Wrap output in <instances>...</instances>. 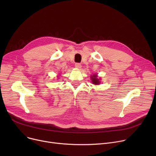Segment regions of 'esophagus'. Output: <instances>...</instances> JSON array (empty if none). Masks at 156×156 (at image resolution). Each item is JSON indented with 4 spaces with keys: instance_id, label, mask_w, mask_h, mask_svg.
<instances>
[{
    "instance_id": "esophagus-1",
    "label": "esophagus",
    "mask_w": 156,
    "mask_h": 156,
    "mask_svg": "<svg viewBox=\"0 0 156 156\" xmlns=\"http://www.w3.org/2000/svg\"><path fill=\"white\" fill-rule=\"evenodd\" d=\"M75 66L77 69H80L81 68V65L80 63H76L75 65Z\"/></svg>"
}]
</instances>
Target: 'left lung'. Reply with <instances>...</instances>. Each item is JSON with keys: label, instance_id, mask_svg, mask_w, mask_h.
<instances>
[{"label": "left lung", "instance_id": "1", "mask_svg": "<svg viewBox=\"0 0 156 156\" xmlns=\"http://www.w3.org/2000/svg\"><path fill=\"white\" fill-rule=\"evenodd\" d=\"M91 80H92V82L94 85H99L101 83V81H99V79L97 78V75H94L91 76Z\"/></svg>", "mask_w": 156, "mask_h": 156}]
</instances>
